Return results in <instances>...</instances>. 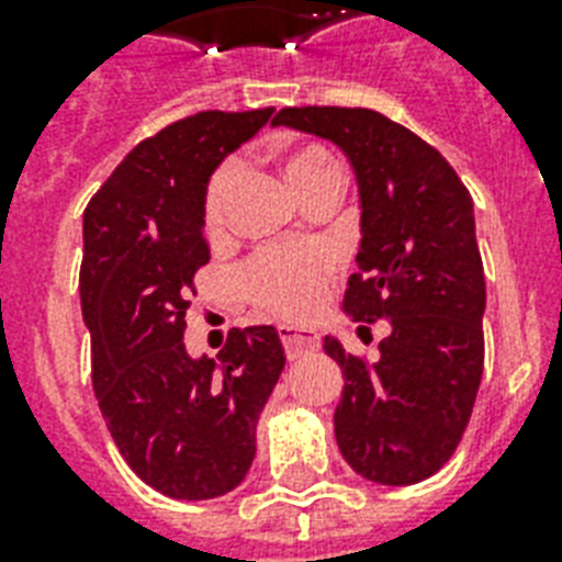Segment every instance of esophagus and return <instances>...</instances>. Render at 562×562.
Returning <instances> with one entry per match:
<instances>
[{
	"label": "esophagus",
	"mask_w": 562,
	"mask_h": 562,
	"mask_svg": "<svg viewBox=\"0 0 562 562\" xmlns=\"http://www.w3.org/2000/svg\"><path fill=\"white\" fill-rule=\"evenodd\" d=\"M280 338L289 359H300L303 352H315L321 347L315 329H303V326H280Z\"/></svg>",
	"instance_id": "esophagus-1"
}]
</instances>
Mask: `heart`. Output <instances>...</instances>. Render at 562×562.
Returning <instances> with one entry per match:
<instances>
[{
  "mask_svg": "<svg viewBox=\"0 0 562 562\" xmlns=\"http://www.w3.org/2000/svg\"><path fill=\"white\" fill-rule=\"evenodd\" d=\"M282 171L300 201H306L324 187L341 183V169L324 145H294L282 154ZM238 183V162H224L212 175L203 194V224L210 233H218L227 221V206ZM333 273V259L321 247H271L256 254L241 268V289L256 306L273 315L306 317L324 294L326 280Z\"/></svg>",
  "mask_w": 562,
  "mask_h": 562,
  "instance_id": "b5f03b06",
  "label": "heart"
}]
</instances>
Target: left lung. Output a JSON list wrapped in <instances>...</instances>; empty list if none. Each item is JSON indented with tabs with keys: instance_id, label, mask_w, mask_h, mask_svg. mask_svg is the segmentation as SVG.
<instances>
[{
	"instance_id": "left-lung-1",
	"label": "left lung",
	"mask_w": 562,
	"mask_h": 562,
	"mask_svg": "<svg viewBox=\"0 0 562 562\" xmlns=\"http://www.w3.org/2000/svg\"><path fill=\"white\" fill-rule=\"evenodd\" d=\"M271 125L329 139L356 171L359 273L344 312L387 321L391 335L373 364L324 338L344 370L335 440L368 481L417 484L461 443L484 370L487 289L470 192L443 154L375 110L285 108Z\"/></svg>"
}]
</instances>
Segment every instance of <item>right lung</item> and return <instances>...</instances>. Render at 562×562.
Returning a JSON list of instances; mask_svg holds the SVG:
<instances>
[{
	"label": "right lung",
	"mask_w": 562,
	"mask_h": 562,
	"mask_svg": "<svg viewBox=\"0 0 562 562\" xmlns=\"http://www.w3.org/2000/svg\"><path fill=\"white\" fill-rule=\"evenodd\" d=\"M271 113L203 110L162 127L83 210L92 391L127 467L180 502L218 498L245 481L256 423L285 368L273 326L233 329L218 361L192 359L183 344L194 271L210 262L203 194Z\"/></svg>",
	"instance_id": "add662e5"
}]
</instances>
